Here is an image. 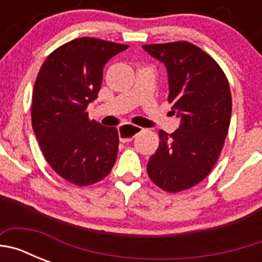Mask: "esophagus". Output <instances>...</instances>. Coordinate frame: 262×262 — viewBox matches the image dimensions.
<instances>
[{
    "mask_svg": "<svg viewBox=\"0 0 262 262\" xmlns=\"http://www.w3.org/2000/svg\"><path fill=\"white\" fill-rule=\"evenodd\" d=\"M118 129H119L120 142L126 143V142H131V140H133V139L135 138L140 131H142V127L135 126V124L126 123V124H122Z\"/></svg>",
    "mask_w": 262,
    "mask_h": 262,
    "instance_id": "34e87169",
    "label": "esophagus"
}]
</instances>
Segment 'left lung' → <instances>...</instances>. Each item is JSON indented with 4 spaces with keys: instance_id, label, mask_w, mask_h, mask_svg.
<instances>
[{
    "instance_id": "left-lung-1",
    "label": "left lung",
    "mask_w": 262,
    "mask_h": 262,
    "mask_svg": "<svg viewBox=\"0 0 262 262\" xmlns=\"http://www.w3.org/2000/svg\"><path fill=\"white\" fill-rule=\"evenodd\" d=\"M143 48L165 64L170 113L180 118L173 134L159 131L147 172L160 189L178 193L200 184L221 155L232 111L230 84L219 64L189 41Z\"/></svg>"
}]
</instances>
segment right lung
<instances>
[{"label":"right lung","mask_w":262,"mask_h":262,"mask_svg":"<svg viewBox=\"0 0 262 262\" xmlns=\"http://www.w3.org/2000/svg\"><path fill=\"white\" fill-rule=\"evenodd\" d=\"M127 47L75 39L53 51L36 77L32 129L51 168L77 186L103 180L117 160L118 129L90 120L86 107L98 96L106 62Z\"/></svg>","instance_id":"1"}]
</instances>
